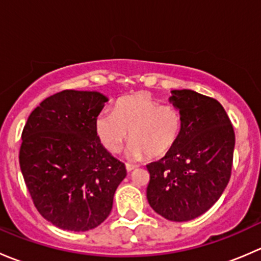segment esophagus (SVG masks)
Instances as JSON below:
<instances>
[{"instance_id": "34e87169", "label": "esophagus", "mask_w": 261, "mask_h": 261, "mask_svg": "<svg viewBox=\"0 0 261 261\" xmlns=\"http://www.w3.org/2000/svg\"><path fill=\"white\" fill-rule=\"evenodd\" d=\"M138 168V165H134V164H126V170L127 172H133L134 169H136Z\"/></svg>"}]
</instances>
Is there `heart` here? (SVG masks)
Listing matches in <instances>:
<instances>
[{"instance_id":"b5f03b06","label":"heart","mask_w":261,"mask_h":261,"mask_svg":"<svg viewBox=\"0 0 261 261\" xmlns=\"http://www.w3.org/2000/svg\"><path fill=\"white\" fill-rule=\"evenodd\" d=\"M96 134L105 149L117 152L130 134L126 155L130 159L160 158L170 151L180 138L181 112L174 106H163L149 93L120 98L114 111L97 116Z\"/></svg>"}]
</instances>
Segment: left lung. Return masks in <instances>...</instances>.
Segmentation results:
<instances>
[{"label": "left lung", "mask_w": 261, "mask_h": 261, "mask_svg": "<svg viewBox=\"0 0 261 261\" xmlns=\"http://www.w3.org/2000/svg\"><path fill=\"white\" fill-rule=\"evenodd\" d=\"M183 117L175 146L146 165L150 207L175 222L208 211L231 177L235 133L222 105L192 89H174L169 98Z\"/></svg>", "instance_id": "1"}]
</instances>
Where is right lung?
Here are the masks:
<instances>
[{"label": "right lung", "mask_w": 261, "mask_h": 261, "mask_svg": "<svg viewBox=\"0 0 261 261\" xmlns=\"http://www.w3.org/2000/svg\"><path fill=\"white\" fill-rule=\"evenodd\" d=\"M107 101L97 91H62L44 99L23 127L18 159L25 184L39 213L63 230L101 225L126 177L125 164L94 127Z\"/></svg>", "instance_id": "add662e5"}]
</instances>
